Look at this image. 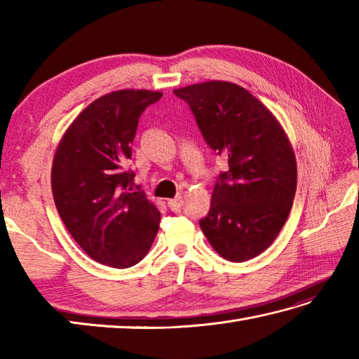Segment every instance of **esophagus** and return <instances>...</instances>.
Instances as JSON below:
<instances>
[{"instance_id":"1","label":"esophagus","mask_w":359,"mask_h":359,"mask_svg":"<svg viewBox=\"0 0 359 359\" xmlns=\"http://www.w3.org/2000/svg\"><path fill=\"white\" fill-rule=\"evenodd\" d=\"M182 205H184V201H182V197H174V199L168 201V207H170L171 211H179L182 208Z\"/></svg>"}]
</instances>
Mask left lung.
<instances>
[{
  "label": "left lung",
  "mask_w": 359,
  "mask_h": 359,
  "mask_svg": "<svg viewBox=\"0 0 359 359\" xmlns=\"http://www.w3.org/2000/svg\"><path fill=\"white\" fill-rule=\"evenodd\" d=\"M174 94L188 103L208 147L228 162L199 220L202 231L222 257L248 261L271 245L292 210V144L273 114L234 83H199Z\"/></svg>",
  "instance_id": "1"
}]
</instances>
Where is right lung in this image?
Segmentation results:
<instances>
[{
    "instance_id": "add662e5",
    "label": "right lung",
    "mask_w": 359,
    "mask_h": 359,
    "mask_svg": "<svg viewBox=\"0 0 359 359\" xmlns=\"http://www.w3.org/2000/svg\"><path fill=\"white\" fill-rule=\"evenodd\" d=\"M162 93L123 89L74 120L52 165V194L67 231L94 261L129 269L154 242L160 212L126 170L139 118Z\"/></svg>"
}]
</instances>
